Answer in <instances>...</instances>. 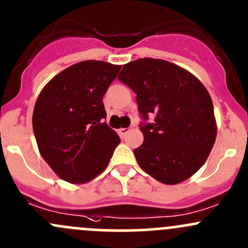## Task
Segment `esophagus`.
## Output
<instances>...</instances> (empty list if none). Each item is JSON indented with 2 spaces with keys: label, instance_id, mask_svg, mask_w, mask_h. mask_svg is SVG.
Segmentation results:
<instances>
[{
  "label": "esophagus",
  "instance_id": "34e87169",
  "mask_svg": "<svg viewBox=\"0 0 248 248\" xmlns=\"http://www.w3.org/2000/svg\"><path fill=\"white\" fill-rule=\"evenodd\" d=\"M127 132H128V128H120L119 129L120 137H122V138H124V137L127 134Z\"/></svg>",
  "mask_w": 248,
  "mask_h": 248
}]
</instances>
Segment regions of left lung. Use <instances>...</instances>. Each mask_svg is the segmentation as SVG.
Instances as JSON below:
<instances>
[{
    "label": "left lung",
    "instance_id": "1",
    "mask_svg": "<svg viewBox=\"0 0 248 248\" xmlns=\"http://www.w3.org/2000/svg\"><path fill=\"white\" fill-rule=\"evenodd\" d=\"M117 79L137 93L139 112L155 124L140 127L134 149L140 168L166 185L189 179L206 162L217 136L212 99L191 72L158 59L124 64Z\"/></svg>",
    "mask_w": 248,
    "mask_h": 248
}]
</instances>
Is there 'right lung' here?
Wrapping results in <instances>:
<instances>
[{"mask_svg": "<svg viewBox=\"0 0 248 248\" xmlns=\"http://www.w3.org/2000/svg\"><path fill=\"white\" fill-rule=\"evenodd\" d=\"M121 66L87 60L43 87L32 115L39 154L60 179L86 184L108 167L119 136L108 127L103 96Z\"/></svg>", "mask_w": 248, "mask_h": 248, "instance_id": "1", "label": "right lung"}]
</instances>
